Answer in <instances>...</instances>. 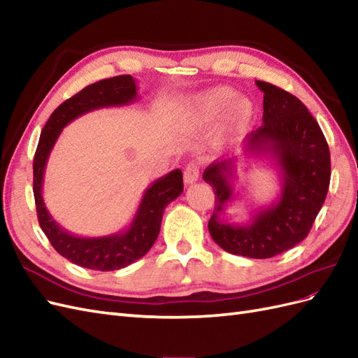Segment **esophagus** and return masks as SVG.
Instances as JSON below:
<instances>
[{
    "label": "esophagus",
    "mask_w": 358,
    "mask_h": 358,
    "mask_svg": "<svg viewBox=\"0 0 358 358\" xmlns=\"http://www.w3.org/2000/svg\"><path fill=\"white\" fill-rule=\"evenodd\" d=\"M199 164L197 162H189L187 166L185 171H183V180H185L187 185H192L194 182L199 180Z\"/></svg>",
    "instance_id": "esophagus-1"
}]
</instances>
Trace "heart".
Wrapping results in <instances>:
<instances>
[{
  "instance_id": "heart-1",
  "label": "heart",
  "mask_w": 358,
  "mask_h": 358,
  "mask_svg": "<svg viewBox=\"0 0 358 358\" xmlns=\"http://www.w3.org/2000/svg\"><path fill=\"white\" fill-rule=\"evenodd\" d=\"M224 113L221 136L230 140L242 134L254 117V106L246 99H237L236 91L216 86L196 96L192 119L197 124H209Z\"/></svg>"
}]
</instances>
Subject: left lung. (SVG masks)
Masks as SVG:
<instances>
[{
  "label": "left lung",
  "mask_w": 358,
  "mask_h": 358,
  "mask_svg": "<svg viewBox=\"0 0 358 358\" xmlns=\"http://www.w3.org/2000/svg\"><path fill=\"white\" fill-rule=\"evenodd\" d=\"M255 83L264 92L263 125L248 134L243 158L275 162L280 176L278 199L255 209L249 222L230 224L222 215L237 197V159L212 162L203 179L215 191L212 239L234 255L270 258L294 248L310 231L330 185V150L315 117L297 96L272 83Z\"/></svg>",
  "instance_id": "1"
}]
</instances>
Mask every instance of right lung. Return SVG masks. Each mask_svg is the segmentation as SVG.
<instances>
[{"label":"right lung","instance_id":"add662e5","mask_svg":"<svg viewBox=\"0 0 358 358\" xmlns=\"http://www.w3.org/2000/svg\"><path fill=\"white\" fill-rule=\"evenodd\" d=\"M137 85L133 76H116L86 86L55 109L43 128L34 155V199L38 222L50 245L71 263L91 270L110 272L127 267L146 255L159 234L162 213L167 204L183 191L182 171L167 173L146 188L134 218L125 230L100 237H82L61 227L49 213L43 200V180L49 155L62 128L79 116L103 107H117L136 103Z\"/></svg>","mask_w":358,"mask_h":358}]
</instances>
